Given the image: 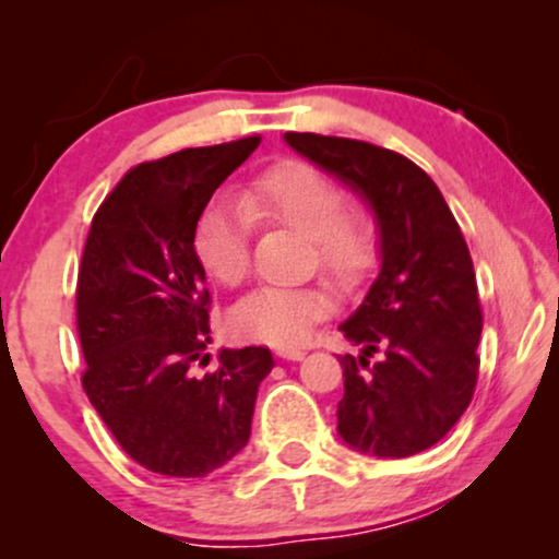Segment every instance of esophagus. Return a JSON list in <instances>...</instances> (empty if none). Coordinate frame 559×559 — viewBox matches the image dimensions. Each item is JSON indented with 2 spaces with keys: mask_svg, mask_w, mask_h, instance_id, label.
<instances>
[{
  "mask_svg": "<svg viewBox=\"0 0 559 559\" xmlns=\"http://www.w3.org/2000/svg\"><path fill=\"white\" fill-rule=\"evenodd\" d=\"M275 355L284 357V360H301V357H305L307 352L305 349H297V346H278V349H275Z\"/></svg>",
  "mask_w": 559,
  "mask_h": 559,
  "instance_id": "obj_1",
  "label": "esophagus"
}]
</instances>
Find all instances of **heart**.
<instances>
[{"mask_svg": "<svg viewBox=\"0 0 559 559\" xmlns=\"http://www.w3.org/2000/svg\"><path fill=\"white\" fill-rule=\"evenodd\" d=\"M254 221L305 234L310 265H320L338 284L360 278L376 258L368 217L342 207V194L325 173L301 159H284L254 178L241 202L217 197L199 213L194 254L217 284L239 286L247 278ZM331 310V292L323 284L262 286L234 307L230 325L249 342L294 346Z\"/></svg>", "mask_w": 559, "mask_h": 559, "instance_id": "obj_1", "label": "heart"}]
</instances>
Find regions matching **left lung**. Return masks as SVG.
I'll list each match as a JSON object with an SVG mask.
<instances>
[{"mask_svg": "<svg viewBox=\"0 0 559 559\" xmlns=\"http://www.w3.org/2000/svg\"><path fill=\"white\" fill-rule=\"evenodd\" d=\"M286 144L370 207L381 271L338 325L362 355L338 357L336 431L373 457H409L452 431L478 381L484 316L476 271L439 186L407 157L368 141L286 133ZM379 352V360L369 357Z\"/></svg>", "mask_w": 559, "mask_h": 559, "instance_id": "left-lung-1", "label": "left lung"}]
</instances>
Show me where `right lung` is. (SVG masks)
Listing matches in <instances>:
<instances>
[{
  "label": "right lung",
  "instance_id": "1",
  "mask_svg": "<svg viewBox=\"0 0 559 559\" xmlns=\"http://www.w3.org/2000/svg\"><path fill=\"white\" fill-rule=\"evenodd\" d=\"M260 136L141 163L96 210L79 267L83 389L118 444L146 471L204 478L247 447L254 400L273 370L265 346L221 349L194 254L197 217Z\"/></svg>",
  "mask_w": 559,
  "mask_h": 559
}]
</instances>
